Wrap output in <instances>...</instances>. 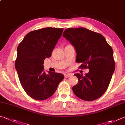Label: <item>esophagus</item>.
<instances>
[{"label":"esophagus","instance_id":"34e87169","mask_svg":"<svg viewBox=\"0 0 125 125\" xmlns=\"http://www.w3.org/2000/svg\"><path fill=\"white\" fill-rule=\"evenodd\" d=\"M71 76V74H69V73L65 74V78H68V77H70Z\"/></svg>","mask_w":125,"mask_h":125}]
</instances>
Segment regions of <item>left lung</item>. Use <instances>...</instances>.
I'll list each match as a JSON object with an SVG mask.
<instances>
[{"instance_id":"8db88e82","label":"left lung","mask_w":125,"mask_h":125,"mask_svg":"<svg viewBox=\"0 0 125 125\" xmlns=\"http://www.w3.org/2000/svg\"><path fill=\"white\" fill-rule=\"evenodd\" d=\"M76 49V62L81 69H88L85 76L76 73L78 83L72 90L81 99L91 101L101 97L109 86L115 70L113 51L103 35L84 28H68L63 33Z\"/></svg>"}]
</instances>
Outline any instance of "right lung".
I'll list each match as a JSON object with an SVG mask.
<instances>
[{
  "mask_svg": "<svg viewBox=\"0 0 125 125\" xmlns=\"http://www.w3.org/2000/svg\"><path fill=\"white\" fill-rule=\"evenodd\" d=\"M63 28H44L25 35L17 47L15 68L22 88L30 97L38 101L50 97L64 78L59 73L43 71V62L51 56Z\"/></svg>",
  "mask_w": 125,
  "mask_h": 125,
  "instance_id": "right-lung-1",
  "label": "right lung"
}]
</instances>
